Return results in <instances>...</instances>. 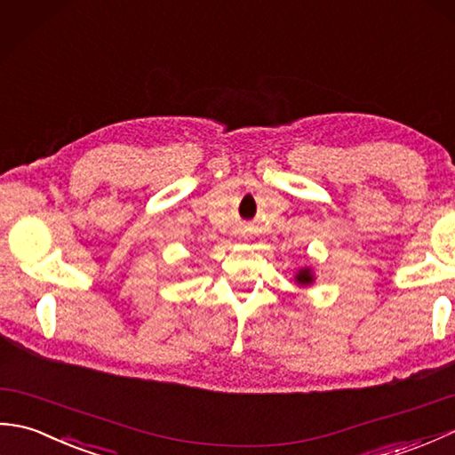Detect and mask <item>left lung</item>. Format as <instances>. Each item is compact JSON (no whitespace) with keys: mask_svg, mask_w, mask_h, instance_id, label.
Wrapping results in <instances>:
<instances>
[{"mask_svg":"<svg viewBox=\"0 0 455 455\" xmlns=\"http://www.w3.org/2000/svg\"><path fill=\"white\" fill-rule=\"evenodd\" d=\"M295 282L299 285H311L315 282V275H313V269L311 267H301L295 275Z\"/></svg>","mask_w":455,"mask_h":455,"instance_id":"left-lung-1","label":"left lung"}]
</instances>
